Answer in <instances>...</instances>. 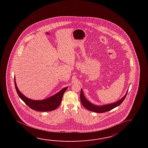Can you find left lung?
<instances>
[{
  "label": "left lung",
  "mask_w": 148,
  "mask_h": 148,
  "mask_svg": "<svg viewBox=\"0 0 148 148\" xmlns=\"http://www.w3.org/2000/svg\"><path fill=\"white\" fill-rule=\"evenodd\" d=\"M127 93V91L126 92V94L123 96L119 101H117L115 103H112V104H107V105H96L95 104H92L91 102L88 101L86 98L83 93L82 89H81V92H80V101L82 105L88 110L94 112L96 113H104L106 112L109 110H110L116 107L117 106H119L120 104H122L124 100L125 99L126 94Z\"/></svg>",
  "instance_id": "1"
}]
</instances>
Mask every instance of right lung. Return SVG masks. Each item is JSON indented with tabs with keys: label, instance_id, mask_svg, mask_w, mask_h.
I'll return each instance as SVG.
<instances>
[{
	"label": "right lung",
	"instance_id": "right-lung-1",
	"mask_svg": "<svg viewBox=\"0 0 148 148\" xmlns=\"http://www.w3.org/2000/svg\"><path fill=\"white\" fill-rule=\"evenodd\" d=\"M14 80L16 91L20 98H21L25 104L31 109L39 112H49L57 108L61 104L63 94L68 87H66L63 88L57 94L46 99L42 100H33L26 97L19 91L15 81V76H14Z\"/></svg>",
	"mask_w": 148,
	"mask_h": 148
}]
</instances>
